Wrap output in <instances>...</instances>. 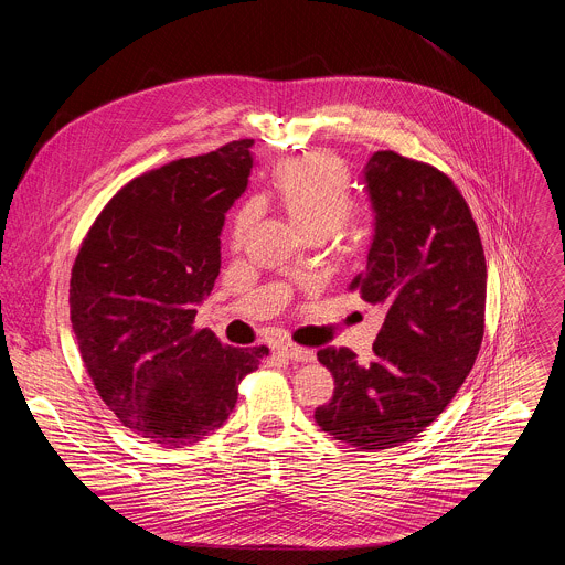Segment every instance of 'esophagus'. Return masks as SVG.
Returning <instances> with one entry per match:
<instances>
[{
    "label": "esophagus",
    "mask_w": 565,
    "mask_h": 565,
    "mask_svg": "<svg viewBox=\"0 0 565 565\" xmlns=\"http://www.w3.org/2000/svg\"><path fill=\"white\" fill-rule=\"evenodd\" d=\"M277 353L288 360H295V362H312L315 360V353L310 349H303L297 344H279Z\"/></svg>",
    "instance_id": "1"
}]
</instances>
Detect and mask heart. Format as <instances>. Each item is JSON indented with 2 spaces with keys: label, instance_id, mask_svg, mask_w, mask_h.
Here are the masks:
<instances>
[{
  "label": "heart",
  "instance_id": "1",
  "mask_svg": "<svg viewBox=\"0 0 565 565\" xmlns=\"http://www.w3.org/2000/svg\"><path fill=\"white\" fill-rule=\"evenodd\" d=\"M275 190L290 218L308 236L333 232L349 214L351 181L347 166L331 151H310L286 160L275 174ZM262 212L257 199L248 201L234 216L232 246L241 248Z\"/></svg>",
  "mask_w": 565,
  "mask_h": 565
}]
</instances>
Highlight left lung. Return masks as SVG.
Listing matches in <instances>:
<instances>
[{"label":"left lung","instance_id":"obj_1","mask_svg":"<svg viewBox=\"0 0 565 565\" xmlns=\"http://www.w3.org/2000/svg\"><path fill=\"white\" fill-rule=\"evenodd\" d=\"M364 183L373 238L351 290L384 310V324L369 364L351 349L317 351L335 391L315 420L371 451L416 438L465 382L486 333L488 266L471 212L440 170L375 151Z\"/></svg>","mask_w":565,"mask_h":565}]
</instances>
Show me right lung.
I'll return each mask as SVG.
<instances>
[{"label":"right lung","mask_w":565,"mask_h":565,"mask_svg":"<svg viewBox=\"0 0 565 565\" xmlns=\"http://www.w3.org/2000/svg\"><path fill=\"white\" fill-rule=\"evenodd\" d=\"M255 140H232L129 181L100 212L71 270V327L94 386L134 434L194 445L232 414L266 347L194 329L221 268L225 212L246 192Z\"/></svg>","instance_id":"add662e5"}]
</instances>
